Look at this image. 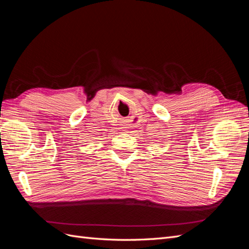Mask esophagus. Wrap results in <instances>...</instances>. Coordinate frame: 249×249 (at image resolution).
<instances>
[{
  "instance_id": "obj_1",
  "label": "esophagus",
  "mask_w": 249,
  "mask_h": 249,
  "mask_svg": "<svg viewBox=\"0 0 249 249\" xmlns=\"http://www.w3.org/2000/svg\"><path fill=\"white\" fill-rule=\"evenodd\" d=\"M126 127H129V129H130V127H132V124H131V120L130 119H127V122H126Z\"/></svg>"
}]
</instances>
